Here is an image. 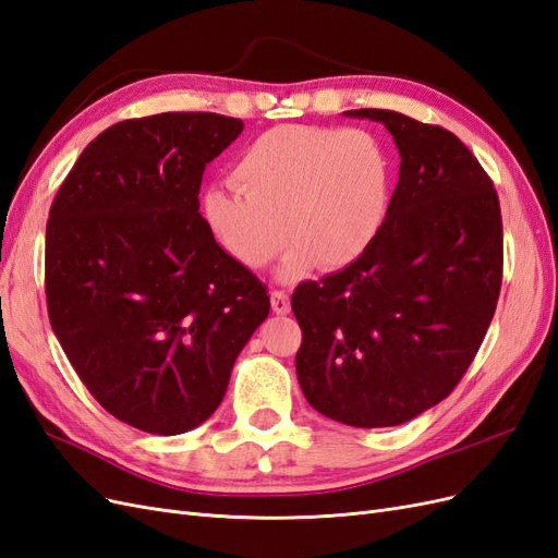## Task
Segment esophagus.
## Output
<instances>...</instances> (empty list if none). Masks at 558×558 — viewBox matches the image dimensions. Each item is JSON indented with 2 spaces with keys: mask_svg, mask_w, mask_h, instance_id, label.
I'll use <instances>...</instances> for the list:
<instances>
[{
  "mask_svg": "<svg viewBox=\"0 0 558 558\" xmlns=\"http://www.w3.org/2000/svg\"><path fill=\"white\" fill-rule=\"evenodd\" d=\"M272 312L275 314H289L291 312V300L283 291H272Z\"/></svg>",
  "mask_w": 558,
  "mask_h": 558,
  "instance_id": "1",
  "label": "esophagus"
}]
</instances>
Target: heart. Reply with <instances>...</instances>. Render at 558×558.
I'll return each instance as SVG.
<instances>
[{
    "mask_svg": "<svg viewBox=\"0 0 558 558\" xmlns=\"http://www.w3.org/2000/svg\"><path fill=\"white\" fill-rule=\"evenodd\" d=\"M232 185L202 193L199 214L232 260L258 269L295 242L279 277L340 269L373 246L386 223L393 162L375 132L279 125L232 165Z\"/></svg>",
    "mask_w": 558,
    "mask_h": 558,
    "instance_id": "obj_1",
    "label": "heart"
}]
</instances>
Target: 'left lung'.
I'll list each match as a JSON object with an SVG mask.
<instances>
[{"label": "left lung", "mask_w": 558, "mask_h": 558, "mask_svg": "<svg viewBox=\"0 0 558 558\" xmlns=\"http://www.w3.org/2000/svg\"><path fill=\"white\" fill-rule=\"evenodd\" d=\"M344 113L393 134L400 179L373 246L295 289V369L316 412L386 428L445 400L475 359L500 293L502 218L453 132L388 109Z\"/></svg>", "instance_id": "1"}]
</instances>
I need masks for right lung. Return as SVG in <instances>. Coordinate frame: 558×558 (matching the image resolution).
<instances>
[{
    "label": "right lung",
    "mask_w": 558,
    "mask_h": 558,
    "mask_svg": "<svg viewBox=\"0 0 558 558\" xmlns=\"http://www.w3.org/2000/svg\"><path fill=\"white\" fill-rule=\"evenodd\" d=\"M242 130L207 111L116 123L48 211L50 326L93 398L144 433L205 424L269 314L263 281L211 240L197 199L205 167Z\"/></svg>",
    "instance_id": "obj_1"
}]
</instances>
